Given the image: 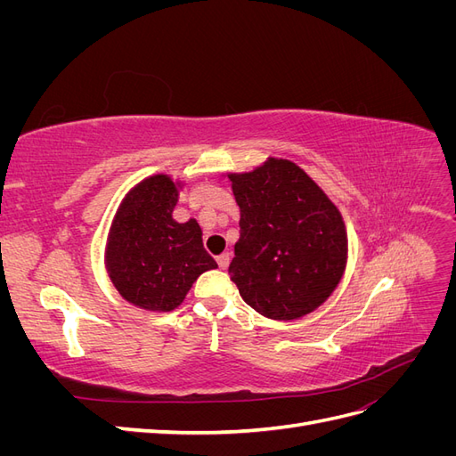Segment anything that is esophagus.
Segmentation results:
<instances>
[{
  "label": "esophagus",
  "mask_w": 456,
  "mask_h": 456,
  "mask_svg": "<svg viewBox=\"0 0 456 456\" xmlns=\"http://www.w3.org/2000/svg\"><path fill=\"white\" fill-rule=\"evenodd\" d=\"M216 262H218V268H220V270H226L228 265H230V253L218 255V256H216Z\"/></svg>",
  "instance_id": "34e87169"
}]
</instances>
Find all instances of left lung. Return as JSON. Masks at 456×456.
Masks as SVG:
<instances>
[{"instance_id": "8db88e82", "label": "left lung", "mask_w": 456, "mask_h": 456, "mask_svg": "<svg viewBox=\"0 0 456 456\" xmlns=\"http://www.w3.org/2000/svg\"><path fill=\"white\" fill-rule=\"evenodd\" d=\"M240 205L230 280L270 320L293 322L320 308L348 262L338 207L297 163L268 158L249 173H226Z\"/></svg>"}]
</instances>
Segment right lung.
Segmentation results:
<instances>
[{"label": "right lung", "mask_w": 456, "mask_h": 456, "mask_svg": "<svg viewBox=\"0 0 456 456\" xmlns=\"http://www.w3.org/2000/svg\"><path fill=\"white\" fill-rule=\"evenodd\" d=\"M183 186L165 173L146 176L121 200L110 224L108 278L121 298L146 312L178 308L200 275L216 268L198 220L173 218Z\"/></svg>", "instance_id": "add662e5"}]
</instances>
